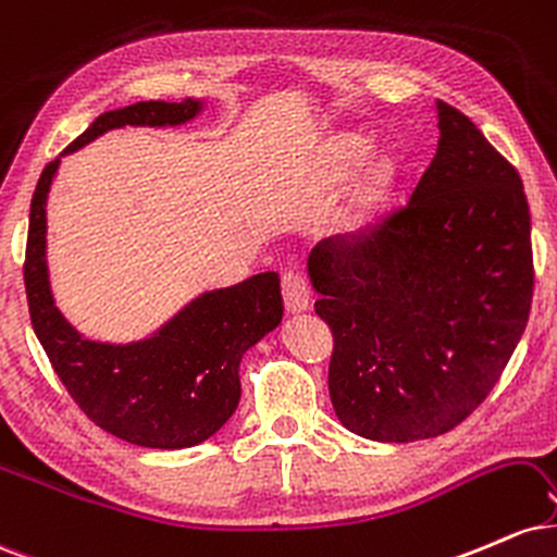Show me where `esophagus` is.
<instances>
[{
	"label": "esophagus",
	"instance_id": "34e87169",
	"mask_svg": "<svg viewBox=\"0 0 557 557\" xmlns=\"http://www.w3.org/2000/svg\"><path fill=\"white\" fill-rule=\"evenodd\" d=\"M281 292H284V305L289 312H305L312 305V289L299 271H286L281 278Z\"/></svg>",
	"mask_w": 557,
	"mask_h": 557
}]
</instances>
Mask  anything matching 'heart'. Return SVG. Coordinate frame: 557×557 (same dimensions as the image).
<instances>
[{"instance_id": "b5f03b06", "label": "heart", "mask_w": 557, "mask_h": 557, "mask_svg": "<svg viewBox=\"0 0 557 557\" xmlns=\"http://www.w3.org/2000/svg\"><path fill=\"white\" fill-rule=\"evenodd\" d=\"M364 153H368V143L362 140V137H355V135H346L342 140L336 143V148H333V172L338 176L349 174L351 169L357 166L359 161L364 159ZM396 180V166L391 163L388 159H377L372 161L368 166V172H364L362 180H359V187H357V202L359 208H368L377 206V202L383 200V195L388 193V187L394 185Z\"/></svg>"}]
</instances>
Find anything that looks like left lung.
Returning a JSON list of instances; mask_svg holds the SVG:
<instances>
[{"instance_id":"obj_1","label":"left lung","mask_w":557,"mask_h":557,"mask_svg":"<svg viewBox=\"0 0 557 557\" xmlns=\"http://www.w3.org/2000/svg\"><path fill=\"white\" fill-rule=\"evenodd\" d=\"M437 153L381 226L307 260L333 333L329 391L351 433L437 437L500 381L534 294L521 176L459 109L437 101Z\"/></svg>"}]
</instances>
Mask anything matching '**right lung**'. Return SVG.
Segmentation results:
<instances>
[{
	"instance_id": "obj_1",
	"label": "right lung",
	"mask_w": 557,
	"mask_h": 557,
	"mask_svg": "<svg viewBox=\"0 0 557 557\" xmlns=\"http://www.w3.org/2000/svg\"><path fill=\"white\" fill-rule=\"evenodd\" d=\"M200 107V101L187 98L107 111L64 153L124 124L163 127L189 122ZM57 169L59 159L46 163L33 193L23 265L30 323L51 368L83 414L107 433L146 448L198 446L237 409L242 355L281 323L278 273H258L242 284L200 294L143 342H88L62 318L49 289L46 195Z\"/></svg>"
}]
</instances>
